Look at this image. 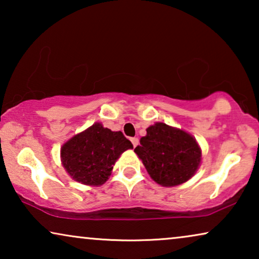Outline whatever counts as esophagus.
Listing matches in <instances>:
<instances>
[{
	"label": "esophagus",
	"mask_w": 259,
	"mask_h": 259,
	"mask_svg": "<svg viewBox=\"0 0 259 259\" xmlns=\"http://www.w3.org/2000/svg\"><path fill=\"white\" fill-rule=\"evenodd\" d=\"M131 141H132L133 146H134V147H137L138 143H139V139H138V138H132V139H131Z\"/></svg>",
	"instance_id": "1"
}]
</instances>
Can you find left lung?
I'll return each instance as SVG.
<instances>
[{
    "label": "left lung",
    "mask_w": 259,
    "mask_h": 259,
    "mask_svg": "<svg viewBox=\"0 0 259 259\" xmlns=\"http://www.w3.org/2000/svg\"><path fill=\"white\" fill-rule=\"evenodd\" d=\"M134 148L151 178L162 186H176L192 177L200 164L201 151L196 139L182 130L157 122Z\"/></svg>",
    "instance_id": "left-lung-1"
}]
</instances>
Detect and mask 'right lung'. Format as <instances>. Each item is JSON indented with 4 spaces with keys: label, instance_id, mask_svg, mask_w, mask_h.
<instances>
[{
    "label": "right lung",
    "instance_id": "1",
    "mask_svg": "<svg viewBox=\"0 0 259 259\" xmlns=\"http://www.w3.org/2000/svg\"><path fill=\"white\" fill-rule=\"evenodd\" d=\"M133 148L122 132H113L101 123L74 136L61 148L62 165L69 176L84 185H102L122 152Z\"/></svg>",
    "mask_w": 259,
    "mask_h": 259
}]
</instances>
